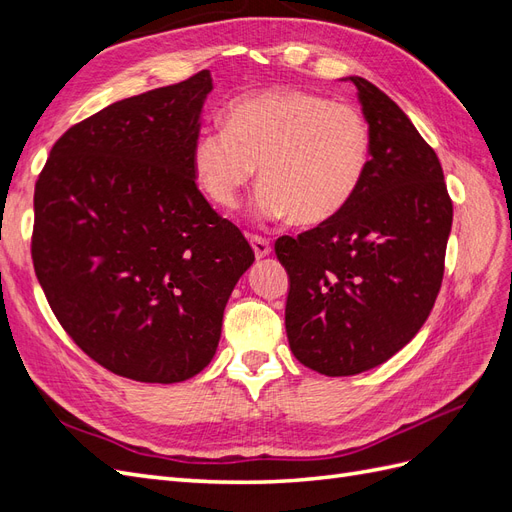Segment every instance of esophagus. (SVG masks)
I'll list each match as a JSON object with an SVG mask.
<instances>
[{
  "mask_svg": "<svg viewBox=\"0 0 512 512\" xmlns=\"http://www.w3.org/2000/svg\"><path fill=\"white\" fill-rule=\"evenodd\" d=\"M250 243H252V250H254V254H256V258L260 260V258H267L269 254H271V243L267 241V239H262V237H250Z\"/></svg>",
  "mask_w": 512,
  "mask_h": 512,
  "instance_id": "1",
  "label": "esophagus"
}]
</instances>
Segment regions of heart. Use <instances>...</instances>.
<instances>
[{
    "label": "heart",
    "mask_w": 512,
    "mask_h": 512,
    "mask_svg": "<svg viewBox=\"0 0 512 512\" xmlns=\"http://www.w3.org/2000/svg\"><path fill=\"white\" fill-rule=\"evenodd\" d=\"M369 160L371 134L359 108L290 87L235 100L224 126L200 132L190 153L196 185L211 203L237 207L258 168V213L297 226L342 213Z\"/></svg>",
    "instance_id": "1"
}]
</instances>
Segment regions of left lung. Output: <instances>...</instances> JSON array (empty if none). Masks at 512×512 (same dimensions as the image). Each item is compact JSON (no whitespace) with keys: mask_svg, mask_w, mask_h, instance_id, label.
<instances>
[{"mask_svg":"<svg viewBox=\"0 0 512 512\" xmlns=\"http://www.w3.org/2000/svg\"><path fill=\"white\" fill-rule=\"evenodd\" d=\"M371 134L359 192L333 220L280 237L292 354L324 376L389 361L423 327L440 292L453 203L440 160L376 85L348 76Z\"/></svg>","mask_w":512,"mask_h":512,"instance_id":"1","label":"left lung"}]
</instances>
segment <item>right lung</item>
Segmentation results:
<instances>
[{
    "instance_id": "add662e5",
    "label": "right lung",
    "mask_w": 512,
    "mask_h": 512,
    "mask_svg": "<svg viewBox=\"0 0 512 512\" xmlns=\"http://www.w3.org/2000/svg\"><path fill=\"white\" fill-rule=\"evenodd\" d=\"M211 72L119 100L51 149L34 192L32 258L61 327L117 376L203 371L254 252L196 188L190 153Z\"/></svg>"
}]
</instances>
